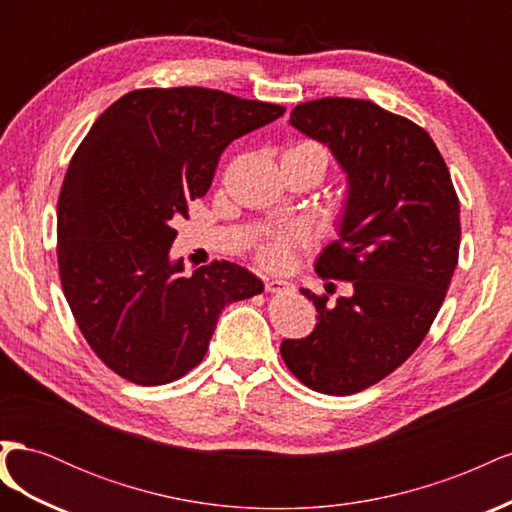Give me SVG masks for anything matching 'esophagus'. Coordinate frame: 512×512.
Segmentation results:
<instances>
[{
    "mask_svg": "<svg viewBox=\"0 0 512 512\" xmlns=\"http://www.w3.org/2000/svg\"><path fill=\"white\" fill-rule=\"evenodd\" d=\"M265 288H267V292L280 294V292H288V290H292V284H290V282H284V280H267Z\"/></svg>",
    "mask_w": 512,
    "mask_h": 512,
    "instance_id": "34e87169",
    "label": "esophagus"
}]
</instances>
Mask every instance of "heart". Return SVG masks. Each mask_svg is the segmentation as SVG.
I'll return each instance as SVG.
<instances>
[{
    "label": "heart",
    "instance_id": "obj_1",
    "mask_svg": "<svg viewBox=\"0 0 512 512\" xmlns=\"http://www.w3.org/2000/svg\"><path fill=\"white\" fill-rule=\"evenodd\" d=\"M294 151H305L309 156H314L320 173L324 175V170L329 168V153L322 145L314 143V141H301L292 147ZM309 241V232L299 226V224H290V226H275V228H267L262 232V237L256 245V254L262 265L269 269H286L294 252L303 247Z\"/></svg>",
    "mask_w": 512,
    "mask_h": 512
}]
</instances>
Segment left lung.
<instances>
[{
  "instance_id": "obj_1",
  "label": "left lung",
  "mask_w": 512,
  "mask_h": 512,
  "mask_svg": "<svg viewBox=\"0 0 512 512\" xmlns=\"http://www.w3.org/2000/svg\"><path fill=\"white\" fill-rule=\"evenodd\" d=\"M290 126L327 145L346 173L339 239L316 273L352 282L354 292L329 305L301 288L318 322L280 352L312 391L352 395L406 363L438 316L459 258V198L431 136L374 102H303Z\"/></svg>"
}]
</instances>
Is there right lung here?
Masks as SVG:
<instances>
[{
    "mask_svg": "<svg viewBox=\"0 0 512 512\" xmlns=\"http://www.w3.org/2000/svg\"><path fill=\"white\" fill-rule=\"evenodd\" d=\"M280 104L205 87L134 89L74 151L57 203V262L89 348L134 384L175 382L205 359L222 309L265 290L228 260L183 275L168 256L190 200L205 196L235 138Z\"/></svg>",
    "mask_w": 512,
    "mask_h": 512,
    "instance_id": "1",
    "label": "right lung"
}]
</instances>
